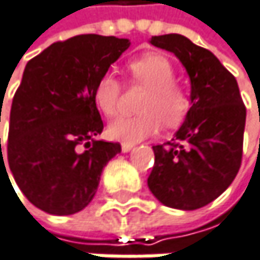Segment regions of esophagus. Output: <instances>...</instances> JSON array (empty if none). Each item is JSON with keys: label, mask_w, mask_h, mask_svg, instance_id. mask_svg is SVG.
I'll return each mask as SVG.
<instances>
[{"label": "esophagus", "mask_w": 260, "mask_h": 260, "mask_svg": "<svg viewBox=\"0 0 260 260\" xmlns=\"http://www.w3.org/2000/svg\"><path fill=\"white\" fill-rule=\"evenodd\" d=\"M132 147H134L132 143H122V150H123V152H129Z\"/></svg>", "instance_id": "1"}]
</instances>
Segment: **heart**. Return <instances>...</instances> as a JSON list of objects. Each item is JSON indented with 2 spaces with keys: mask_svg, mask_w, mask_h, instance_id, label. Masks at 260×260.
Segmentation results:
<instances>
[{
  "mask_svg": "<svg viewBox=\"0 0 260 260\" xmlns=\"http://www.w3.org/2000/svg\"><path fill=\"white\" fill-rule=\"evenodd\" d=\"M131 84L147 89L137 116L116 119L108 126V135L125 143H135L165 128H177L190 110L189 93L176 83V68L160 53H146L128 63ZM123 86L113 73H104L93 86V101L107 117L117 114Z\"/></svg>",
  "mask_w": 260,
  "mask_h": 260,
  "instance_id": "b5f03b06",
  "label": "heart"
}]
</instances>
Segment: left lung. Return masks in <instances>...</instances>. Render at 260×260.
<instances>
[{
    "label": "left lung",
    "mask_w": 260,
    "mask_h": 260,
    "mask_svg": "<svg viewBox=\"0 0 260 260\" xmlns=\"http://www.w3.org/2000/svg\"><path fill=\"white\" fill-rule=\"evenodd\" d=\"M150 43L184 65L192 107L176 137L153 146L147 184L164 205L197 210L222 195L238 174L246 106L235 77L210 50L180 34L152 37Z\"/></svg>",
    "instance_id": "1"
}]
</instances>
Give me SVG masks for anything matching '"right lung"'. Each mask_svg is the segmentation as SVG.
Masks as SVG:
<instances>
[{
	"label": "right lung",
	"instance_id": "add662e5",
	"mask_svg": "<svg viewBox=\"0 0 260 260\" xmlns=\"http://www.w3.org/2000/svg\"><path fill=\"white\" fill-rule=\"evenodd\" d=\"M129 44L83 34L53 43L26 63L13 96L7 160L37 208L68 216L93 200L103 168L120 152L119 143L96 140L104 123L93 86Z\"/></svg>",
	"mask_w": 260,
	"mask_h": 260
}]
</instances>
